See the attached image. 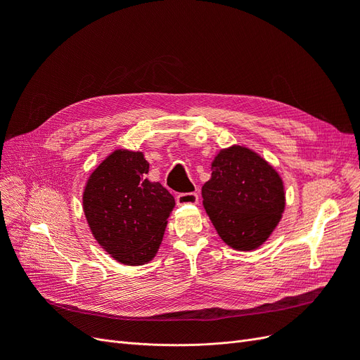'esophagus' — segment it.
Here are the masks:
<instances>
[{
	"instance_id": "obj_1",
	"label": "esophagus",
	"mask_w": 360,
	"mask_h": 360,
	"mask_svg": "<svg viewBox=\"0 0 360 360\" xmlns=\"http://www.w3.org/2000/svg\"><path fill=\"white\" fill-rule=\"evenodd\" d=\"M176 202L179 205L186 204H197L198 202V193L197 192H188V193H179L176 197Z\"/></svg>"
}]
</instances>
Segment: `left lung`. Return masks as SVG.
I'll return each mask as SVG.
<instances>
[{"label": "left lung", "mask_w": 360, "mask_h": 360, "mask_svg": "<svg viewBox=\"0 0 360 360\" xmlns=\"http://www.w3.org/2000/svg\"><path fill=\"white\" fill-rule=\"evenodd\" d=\"M204 209L222 240L252 250L274 233L285 209L284 181L276 169L243 146L221 150L201 189Z\"/></svg>", "instance_id": "8db88e82"}]
</instances>
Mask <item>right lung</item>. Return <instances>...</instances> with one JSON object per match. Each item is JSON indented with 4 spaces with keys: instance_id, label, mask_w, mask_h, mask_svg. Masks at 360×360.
I'll return each mask as SVG.
<instances>
[{
    "instance_id": "right-lung-1",
    "label": "right lung",
    "mask_w": 360,
    "mask_h": 360,
    "mask_svg": "<svg viewBox=\"0 0 360 360\" xmlns=\"http://www.w3.org/2000/svg\"><path fill=\"white\" fill-rule=\"evenodd\" d=\"M141 151L115 150L86 181L82 207L91 234L118 263L143 266L155 258L176 201L146 179Z\"/></svg>"
}]
</instances>
